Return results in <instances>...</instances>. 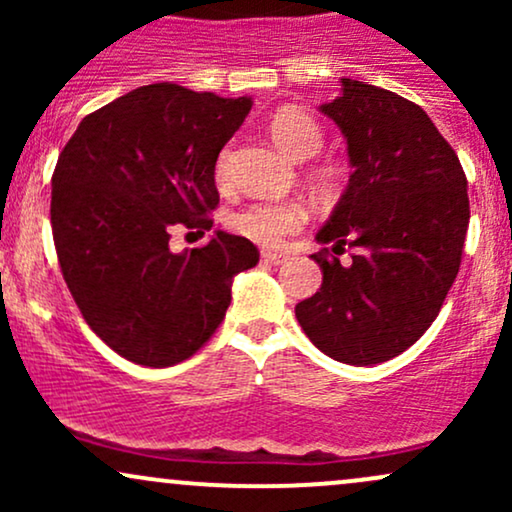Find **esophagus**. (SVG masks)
<instances>
[{
	"label": "esophagus",
	"instance_id": "obj_1",
	"mask_svg": "<svg viewBox=\"0 0 512 512\" xmlns=\"http://www.w3.org/2000/svg\"><path fill=\"white\" fill-rule=\"evenodd\" d=\"M262 260L269 262V264H284V262H286V255H284V252L264 250V252H262Z\"/></svg>",
	"mask_w": 512,
	"mask_h": 512
}]
</instances>
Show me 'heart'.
Masks as SVG:
<instances>
[{"instance_id":"heart-1","label":"heart","mask_w":512,"mask_h":512,"mask_svg":"<svg viewBox=\"0 0 512 512\" xmlns=\"http://www.w3.org/2000/svg\"><path fill=\"white\" fill-rule=\"evenodd\" d=\"M269 137L284 151L286 156L303 161L317 154L322 146V127L317 125L313 115L301 108H281L269 120ZM214 178L219 187H226L231 180V151L223 149L216 158ZM308 221V209L298 199H279V202H252L248 207L238 209L231 216L228 226L238 236L262 245V248H276L286 236L301 231Z\"/></svg>"}]
</instances>
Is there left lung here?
<instances>
[{
	"label": "left lung",
	"mask_w": 512,
	"mask_h": 512,
	"mask_svg": "<svg viewBox=\"0 0 512 512\" xmlns=\"http://www.w3.org/2000/svg\"><path fill=\"white\" fill-rule=\"evenodd\" d=\"M346 139L349 175L313 255L315 296L296 317L322 354L373 366L407 351L436 320L460 272L469 226L467 178L452 146L416 103L366 81L342 79L320 105ZM355 250L343 267L337 254Z\"/></svg>",
	"instance_id": "8db88e82"
}]
</instances>
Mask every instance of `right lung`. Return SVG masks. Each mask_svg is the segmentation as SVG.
<instances>
[{"label": "right lung", "instance_id": "obj_1", "mask_svg": "<svg viewBox=\"0 0 512 512\" xmlns=\"http://www.w3.org/2000/svg\"><path fill=\"white\" fill-rule=\"evenodd\" d=\"M252 101L178 84L134 88L86 115L52 173L50 223L62 276L93 332L127 361L166 368L209 342L248 238L216 231L173 252L175 226L209 231L216 158Z\"/></svg>", "mask_w": 512, "mask_h": 512}]
</instances>
